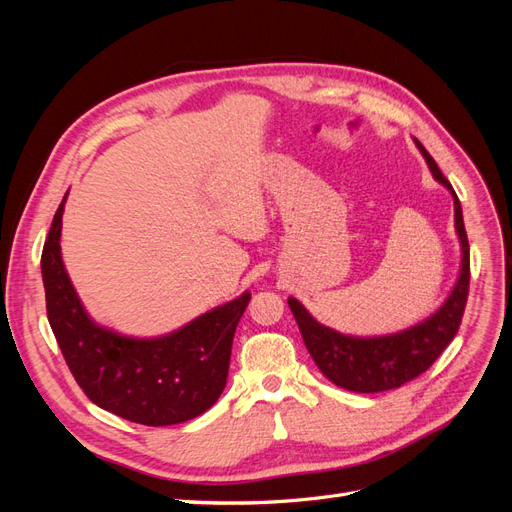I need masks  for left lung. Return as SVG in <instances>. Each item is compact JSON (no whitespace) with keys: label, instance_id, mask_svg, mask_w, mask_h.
I'll return each mask as SVG.
<instances>
[{"label":"left lung","instance_id":"8db88e82","mask_svg":"<svg viewBox=\"0 0 512 512\" xmlns=\"http://www.w3.org/2000/svg\"><path fill=\"white\" fill-rule=\"evenodd\" d=\"M418 149L425 156L433 177L453 192L455 200V228L461 239V273L455 290L446 303L438 309L436 314L427 318L425 322L416 324V327L401 331L386 337H371L359 339L337 333L329 327H322L307 309L297 301L288 299L294 318L303 335V342L316 361L318 369L327 376L333 384L342 386L346 391L354 393H380L391 391L397 386L406 384L418 378L427 371L444 348L453 342V337L459 331V324L463 318V309L468 303V290H470V243L466 235V226H463V215L459 198L453 190V185L442 175L436 160H433L427 149L416 143Z\"/></svg>","mask_w":512,"mask_h":512}]
</instances>
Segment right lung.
<instances>
[{
	"instance_id": "obj_1",
	"label": "right lung",
	"mask_w": 512,
	"mask_h": 512,
	"mask_svg": "<svg viewBox=\"0 0 512 512\" xmlns=\"http://www.w3.org/2000/svg\"><path fill=\"white\" fill-rule=\"evenodd\" d=\"M61 213L64 203L44 241L42 280L46 316L76 384L96 406L147 427L177 425L209 410L226 386L232 337L250 294L160 339L100 329L87 318L61 262Z\"/></svg>"
}]
</instances>
